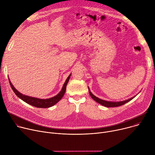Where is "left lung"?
Masks as SVG:
<instances>
[{"label":"left lung","instance_id":"obj_1","mask_svg":"<svg viewBox=\"0 0 155 155\" xmlns=\"http://www.w3.org/2000/svg\"><path fill=\"white\" fill-rule=\"evenodd\" d=\"M88 89H89V93L90 94V96H91V97L95 101H96L97 103H99L100 104H101L105 107H117V106H122L123 104H124L125 103H128L129 101H130L131 99H133L135 96L128 99L127 100H125V101H119V102H113V101H104V100L101 99L98 97H97L96 96H95L94 94H93V93L91 92V91L88 87Z\"/></svg>","mask_w":155,"mask_h":155}]
</instances>
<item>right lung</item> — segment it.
Wrapping results in <instances>:
<instances>
[{
    "instance_id": "1",
    "label": "right lung",
    "mask_w": 155,
    "mask_h": 155,
    "mask_svg": "<svg viewBox=\"0 0 155 155\" xmlns=\"http://www.w3.org/2000/svg\"><path fill=\"white\" fill-rule=\"evenodd\" d=\"M71 75V74L66 79L65 83H64V84L60 93L58 94H57L56 96H54L52 97H51V98H49V99H39L37 97H31V96L22 94L18 91L13 86L10 79H9V78H8V81H9V83H10V85L13 90V91L15 93L16 96L18 97L21 99L22 101H24V102H25L27 104H31L36 107L47 108V107H51V106H54V104H56L62 99V97H63L64 94V93L66 92V86L68 83V81L70 79Z\"/></svg>"
}]
</instances>
